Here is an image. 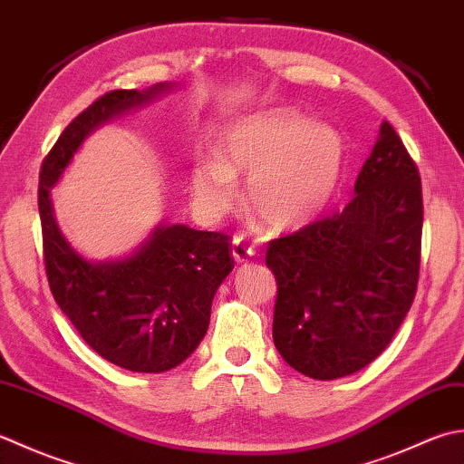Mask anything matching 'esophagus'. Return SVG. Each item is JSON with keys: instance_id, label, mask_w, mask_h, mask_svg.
<instances>
[{"instance_id": "esophagus-1", "label": "esophagus", "mask_w": 464, "mask_h": 464, "mask_svg": "<svg viewBox=\"0 0 464 464\" xmlns=\"http://www.w3.org/2000/svg\"><path fill=\"white\" fill-rule=\"evenodd\" d=\"M232 256L236 262H250L254 256H256V250L236 236L232 240Z\"/></svg>"}]
</instances>
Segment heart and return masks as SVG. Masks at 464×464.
Here are the masks:
<instances>
[{
    "instance_id": "1",
    "label": "heart",
    "mask_w": 464,
    "mask_h": 464,
    "mask_svg": "<svg viewBox=\"0 0 464 464\" xmlns=\"http://www.w3.org/2000/svg\"><path fill=\"white\" fill-rule=\"evenodd\" d=\"M344 166L338 130L298 111H270L226 131L218 158H198L190 188L200 210L218 218L238 198L236 176L250 179V204L270 228L314 220L336 192Z\"/></svg>"
}]
</instances>
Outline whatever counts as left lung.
<instances>
[{
    "instance_id": "obj_1",
    "label": "left lung",
    "mask_w": 464,
    "mask_h": 464,
    "mask_svg": "<svg viewBox=\"0 0 464 464\" xmlns=\"http://www.w3.org/2000/svg\"><path fill=\"white\" fill-rule=\"evenodd\" d=\"M420 234L419 169L382 121L344 210L268 242L280 356L316 381L354 374L381 356L417 295Z\"/></svg>"
}]
</instances>
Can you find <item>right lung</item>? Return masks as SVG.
Returning a JSON list of instances; mask_svg holds the SVG:
<instances>
[{
    "label": "right lung",
    "instance_id": "right-lung-1",
    "mask_svg": "<svg viewBox=\"0 0 464 464\" xmlns=\"http://www.w3.org/2000/svg\"><path fill=\"white\" fill-rule=\"evenodd\" d=\"M174 88L156 83L102 96L62 131L40 172L37 206L52 295L93 351L131 372L172 371L200 344L216 290L234 268L228 236L160 222L126 256L92 260L62 234L52 188L92 131Z\"/></svg>",
    "mask_w": 464,
    "mask_h": 464
}]
</instances>
